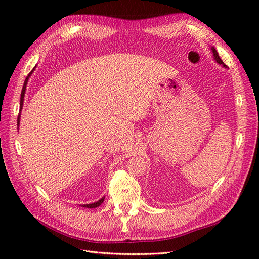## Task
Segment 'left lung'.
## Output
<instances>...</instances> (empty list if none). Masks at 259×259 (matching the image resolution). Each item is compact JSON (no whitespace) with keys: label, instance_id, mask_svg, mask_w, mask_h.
Segmentation results:
<instances>
[{"label":"left lung","instance_id":"left-lung-1","mask_svg":"<svg viewBox=\"0 0 259 259\" xmlns=\"http://www.w3.org/2000/svg\"><path fill=\"white\" fill-rule=\"evenodd\" d=\"M210 51H211V53H213L214 60L217 62V64H218V65H222L224 68H227V66L224 64L223 60L221 59V57H219V55H218V53H217V51H216V49L214 48V46H211V48H210Z\"/></svg>","mask_w":259,"mask_h":259}]
</instances>
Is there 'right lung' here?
Listing matches in <instances>:
<instances>
[{
	"label": "right lung",
	"mask_w": 259,
	"mask_h": 259,
	"mask_svg": "<svg viewBox=\"0 0 259 259\" xmlns=\"http://www.w3.org/2000/svg\"><path fill=\"white\" fill-rule=\"evenodd\" d=\"M35 67H36V66H35ZM35 67L32 69V71H31V72L28 74V76L26 77V81H25V83H23V86H22V91H21V95H20V108H21V109H22V106H23V98H25V94H26V88H27V84H28V81H29V77L31 76V74H32V72L34 71ZM19 122H20V113H19V115H18V119H17V126H19ZM104 200H105V197H103V198H101L100 200H98L97 202L91 203V204H84V205H83V207H88V208H95V207L99 206V205L101 204V203L104 202Z\"/></svg>",
	"instance_id": "obj_1"
}]
</instances>
